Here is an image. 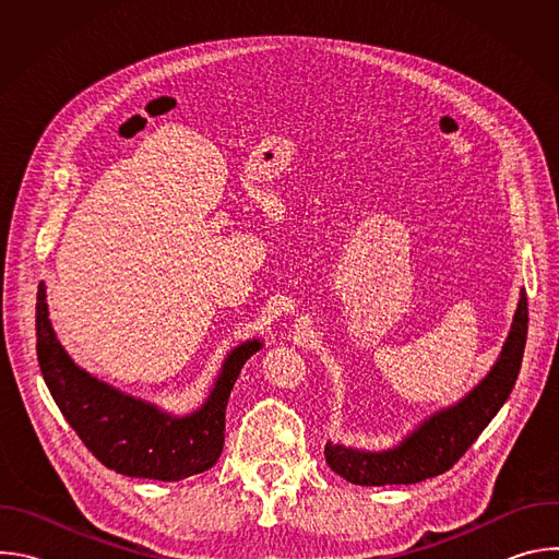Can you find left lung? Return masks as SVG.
Returning <instances> with one entry per match:
<instances>
[{
  "instance_id": "1",
  "label": "left lung",
  "mask_w": 559,
  "mask_h": 559,
  "mask_svg": "<svg viewBox=\"0 0 559 559\" xmlns=\"http://www.w3.org/2000/svg\"><path fill=\"white\" fill-rule=\"evenodd\" d=\"M526 330L528 307L522 289L509 338L480 384L453 407L436 412L393 449L360 451L328 442L325 460L332 471L360 487L416 485L449 471L507 403L520 373Z\"/></svg>"
}]
</instances>
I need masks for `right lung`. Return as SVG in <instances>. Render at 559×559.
Returning <instances> with one entry per match:
<instances>
[{
	"label": "right lung",
	"mask_w": 559,
	"mask_h": 559,
	"mask_svg": "<svg viewBox=\"0 0 559 559\" xmlns=\"http://www.w3.org/2000/svg\"><path fill=\"white\" fill-rule=\"evenodd\" d=\"M37 360L52 401L88 451L108 468L147 480L177 483L216 464L225 442V407L241 367L263 343L231 349L207 401L183 418L128 395L79 369L55 336L46 285L37 289Z\"/></svg>",
	"instance_id": "1"
}]
</instances>
